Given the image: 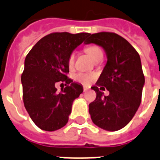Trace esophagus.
<instances>
[{"mask_svg":"<svg viewBox=\"0 0 160 160\" xmlns=\"http://www.w3.org/2000/svg\"><path fill=\"white\" fill-rule=\"evenodd\" d=\"M89 89H90V88H88V87H85V86L83 87V92H88V91H89Z\"/></svg>","mask_w":160,"mask_h":160,"instance_id":"esophagus-1","label":"esophagus"}]
</instances>
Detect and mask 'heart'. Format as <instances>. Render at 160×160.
<instances>
[{
    "label": "heart",
    "instance_id": "heart-1",
    "mask_svg": "<svg viewBox=\"0 0 160 160\" xmlns=\"http://www.w3.org/2000/svg\"><path fill=\"white\" fill-rule=\"evenodd\" d=\"M84 51L86 53L89 55L90 57L92 58L94 61L97 62L101 59L103 58V51L98 46L96 45H91L88 47H86L84 49ZM74 59H75V54L71 53L68 59V66L72 68L74 64ZM95 78L94 73H84V72H79L74 76V78L76 81L85 84V85H88L92 82L93 78Z\"/></svg>",
    "mask_w": 160,
    "mask_h": 160
}]
</instances>
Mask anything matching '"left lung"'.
I'll return each mask as SVG.
<instances>
[{
    "mask_svg": "<svg viewBox=\"0 0 160 160\" xmlns=\"http://www.w3.org/2000/svg\"><path fill=\"white\" fill-rule=\"evenodd\" d=\"M85 44L94 43L104 49L107 63L92 87L96 98L89 105V113L96 126L118 131L130 122L142 101L145 77L139 54L126 39L113 32L90 34ZM110 92L105 97L100 90Z\"/></svg>",
    "mask_w": 160,
    "mask_h": 160,
    "instance_id": "8db88e82",
    "label": "left lung"
}]
</instances>
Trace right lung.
I'll return each mask as SVG.
<instances>
[{"mask_svg": "<svg viewBox=\"0 0 160 160\" xmlns=\"http://www.w3.org/2000/svg\"><path fill=\"white\" fill-rule=\"evenodd\" d=\"M88 36V32H53L38 41L25 58L21 76L23 104L42 130L52 132L65 126L72 102L82 93V86L66 74L69 55ZM59 81L66 85L60 92L55 88Z\"/></svg>", "mask_w": 160, "mask_h": 160, "instance_id": "1", "label": "right lung"}]
</instances>
